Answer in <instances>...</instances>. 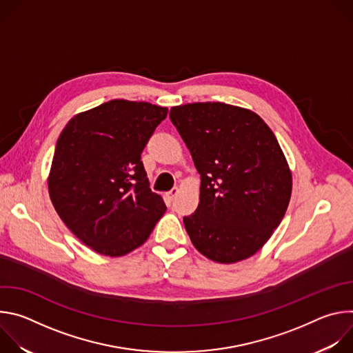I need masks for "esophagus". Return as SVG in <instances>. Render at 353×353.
<instances>
[{"instance_id":"esophagus-1","label":"esophagus","mask_w":353,"mask_h":353,"mask_svg":"<svg viewBox=\"0 0 353 353\" xmlns=\"http://www.w3.org/2000/svg\"><path fill=\"white\" fill-rule=\"evenodd\" d=\"M177 194H179V188H176V187H174V188H172L169 192H166V196H168L170 201H173V199L176 198V195H177Z\"/></svg>"}]
</instances>
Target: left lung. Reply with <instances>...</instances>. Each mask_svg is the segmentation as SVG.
<instances>
[{"mask_svg": "<svg viewBox=\"0 0 353 353\" xmlns=\"http://www.w3.org/2000/svg\"><path fill=\"white\" fill-rule=\"evenodd\" d=\"M201 176L199 204L184 216L194 247L212 261L245 260L283 219L292 174L282 149L256 113L219 102L170 109Z\"/></svg>", "mask_w": 353, "mask_h": 353, "instance_id": "left-lung-1", "label": "left lung"}]
</instances>
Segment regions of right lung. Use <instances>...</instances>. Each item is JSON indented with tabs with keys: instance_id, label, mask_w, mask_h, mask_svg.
<instances>
[{
	"instance_id": "obj_1",
	"label": "right lung",
	"mask_w": 353,
	"mask_h": 353,
	"mask_svg": "<svg viewBox=\"0 0 353 353\" xmlns=\"http://www.w3.org/2000/svg\"><path fill=\"white\" fill-rule=\"evenodd\" d=\"M168 109L110 100L72 117L59 137L48 191L67 228L99 254L139 247L166 211L141 154Z\"/></svg>"
}]
</instances>
